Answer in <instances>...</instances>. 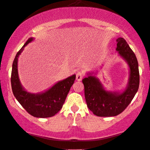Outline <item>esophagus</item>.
<instances>
[{"instance_id": "1", "label": "esophagus", "mask_w": 150, "mask_h": 150, "mask_svg": "<svg viewBox=\"0 0 150 150\" xmlns=\"http://www.w3.org/2000/svg\"><path fill=\"white\" fill-rule=\"evenodd\" d=\"M83 77V73L81 71H78L76 74V80L77 81H81Z\"/></svg>"}]
</instances>
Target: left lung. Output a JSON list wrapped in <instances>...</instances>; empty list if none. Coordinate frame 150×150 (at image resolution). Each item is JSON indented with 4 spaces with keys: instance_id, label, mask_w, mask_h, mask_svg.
Wrapping results in <instances>:
<instances>
[{
    "instance_id": "1",
    "label": "left lung",
    "mask_w": 150,
    "mask_h": 150,
    "mask_svg": "<svg viewBox=\"0 0 150 150\" xmlns=\"http://www.w3.org/2000/svg\"><path fill=\"white\" fill-rule=\"evenodd\" d=\"M117 50L128 64L130 73L128 84L122 93L106 91L99 79L89 75L83 79L87 106L98 117H114L121 114L132 100L139 86V71L137 57L123 38L117 40Z\"/></svg>"
}]
</instances>
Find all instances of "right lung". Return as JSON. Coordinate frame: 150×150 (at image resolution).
Instances as JSON below:
<instances>
[{"instance_id":"1","label":"right lung","mask_w":150,"mask_h":150,"mask_svg":"<svg viewBox=\"0 0 150 150\" xmlns=\"http://www.w3.org/2000/svg\"><path fill=\"white\" fill-rule=\"evenodd\" d=\"M33 40L28 39L23 47L19 50L13 62L11 75V88L16 99L25 110L38 118H47L54 116L63 106L68 93L75 79V75L59 81L45 93L31 94L22 87L18 74V58L28 43Z\"/></svg>"}]
</instances>
